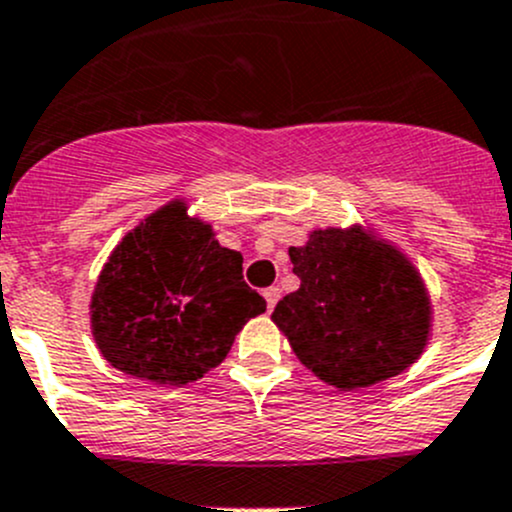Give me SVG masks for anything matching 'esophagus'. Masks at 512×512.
<instances>
[{"mask_svg": "<svg viewBox=\"0 0 512 512\" xmlns=\"http://www.w3.org/2000/svg\"><path fill=\"white\" fill-rule=\"evenodd\" d=\"M263 298H266V306H268V311H271V308L276 306V301H278V288L276 286L263 288Z\"/></svg>", "mask_w": 512, "mask_h": 512, "instance_id": "34e87169", "label": "esophagus"}]
</instances>
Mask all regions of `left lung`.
<instances>
[{"instance_id":"obj_1","label":"left lung","mask_w":512,"mask_h":512,"mask_svg":"<svg viewBox=\"0 0 512 512\" xmlns=\"http://www.w3.org/2000/svg\"><path fill=\"white\" fill-rule=\"evenodd\" d=\"M301 286L271 321L323 383L361 391L408 371L426 351L433 301L416 263L371 224L308 231L291 246Z\"/></svg>"}]
</instances>
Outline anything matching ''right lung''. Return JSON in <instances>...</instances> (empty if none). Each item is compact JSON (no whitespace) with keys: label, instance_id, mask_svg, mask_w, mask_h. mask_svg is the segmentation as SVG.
<instances>
[{"label":"right lung","instance_id":"add662e5","mask_svg":"<svg viewBox=\"0 0 512 512\" xmlns=\"http://www.w3.org/2000/svg\"><path fill=\"white\" fill-rule=\"evenodd\" d=\"M244 256L171 199L121 236L101 266L89 326L109 366L154 386H186L219 366L266 301L241 276Z\"/></svg>","mask_w":512,"mask_h":512}]
</instances>
